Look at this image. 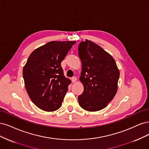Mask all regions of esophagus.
<instances>
[{"instance_id": "esophagus-1", "label": "esophagus", "mask_w": 149, "mask_h": 149, "mask_svg": "<svg viewBox=\"0 0 149 149\" xmlns=\"http://www.w3.org/2000/svg\"><path fill=\"white\" fill-rule=\"evenodd\" d=\"M71 80H72V83H75V81H77V78L75 77H73L71 79Z\"/></svg>"}]
</instances>
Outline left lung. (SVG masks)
<instances>
[{"mask_svg":"<svg viewBox=\"0 0 149 149\" xmlns=\"http://www.w3.org/2000/svg\"><path fill=\"white\" fill-rule=\"evenodd\" d=\"M78 50L82 70L79 79L84 88L79 103L86 111H100L117 92L119 69L113 57L92 41L80 42Z\"/></svg>","mask_w":149,"mask_h":149,"instance_id":"left-lung-1","label":"left lung"}]
</instances>
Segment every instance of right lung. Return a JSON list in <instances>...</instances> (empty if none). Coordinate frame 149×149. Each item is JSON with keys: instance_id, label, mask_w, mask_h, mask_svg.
<instances>
[{"instance_id": "1", "label": "right lung", "mask_w": 149, "mask_h": 149, "mask_svg": "<svg viewBox=\"0 0 149 149\" xmlns=\"http://www.w3.org/2000/svg\"><path fill=\"white\" fill-rule=\"evenodd\" d=\"M76 42L50 41L33 51L23 69L25 88L31 100L45 111L62 105L70 80L64 75L61 62Z\"/></svg>"}]
</instances>
